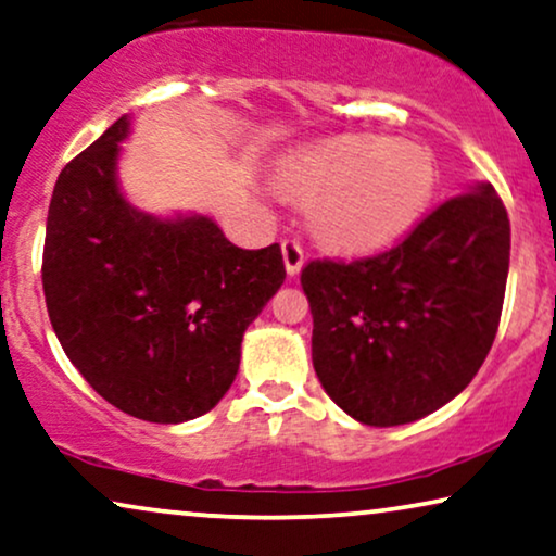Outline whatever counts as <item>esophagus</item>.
<instances>
[{
    "label": "esophagus",
    "mask_w": 556,
    "mask_h": 556,
    "mask_svg": "<svg viewBox=\"0 0 556 556\" xmlns=\"http://www.w3.org/2000/svg\"><path fill=\"white\" fill-rule=\"evenodd\" d=\"M282 256H285V269L290 277H294V274H300L302 264H305V251H302L300 241L294 239H285L282 241Z\"/></svg>",
    "instance_id": "esophagus-1"
}]
</instances>
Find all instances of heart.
Returning a JSON list of instances; mask_svg holds the SVG:
<instances>
[{"mask_svg":"<svg viewBox=\"0 0 556 556\" xmlns=\"http://www.w3.org/2000/svg\"><path fill=\"white\" fill-rule=\"evenodd\" d=\"M434 177L425 147L379 135L325 139L279 167L285 192L314 198L309 228L336 251H371L399 239L425 211Z\"/></svg>","mask_w":556,"mask_h":556,"instance_id":"1","label":"heart"}]
</instances>
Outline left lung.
Wrapping results in <instances>:
<instances>
[{"mask_svg": "<svg viewBox=\"0 0 556 556\" xmlns=\"http://www.w3.org/2000/svg\"><path fill=\"white\" fill-rule=\"evenodd\" d=\"M510 224L491 182L447 198L376 256L302 269L313 366L345 414L371 427L421 419L472 381L508 279Z\"/></svg>", "mask_w": 556, "mask_h": 556, "instance_id": "left-lung-1", "label": "left lung"}]
</instances>
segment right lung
I'll return each mask as SVG.
<instances>
[{"label": "right lung", "instance_id": "obj_1", "mask_svg": "<svg viewBox=\"0 0 556 556\" xmlns=\"http://www.w3.org/2000/svg\"><path fill=\"white\" fill-rule=\"evenodd\" d=\"M116 118L58 175L42 290L65 355L99 396L157 425L216 406L241 340L287 271L282 249H239L205 216L154 218L116 182Z\"/></svg>", "mask_w": 556, "mask_h": 556}]
</instances>
